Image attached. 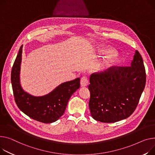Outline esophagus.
Instances as JSON below:
<instances>
[{"label": "esophagus", "mask_w": 155, "mask_h": 155, "mask_svg": "<svg viewBox=\"0 0 155 155\" xmlns=\"http://www.w3.org/2000/svg\"><path fill=\"white\" fill-rule=\"evenodd\" d=\"M88 84V79L87 76L82 77L80 80V84L81 87H86Z\"/></svg>", "instance_id": "1"}]
</instances>
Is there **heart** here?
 I'll return each mask as SVG.
<instances>
[{
    "label": "heart",
    "instance_id": "b5f03b06",
    "mask_svg": "<svg viewBox=\"0 0 155 155\" xmlns=\"http://www.w3.org/2000/svg\"><path fill=\"white\" fill-rule=\"evenodd\" d=\"M110 52L112 54H115V51H114V50H110Z\"/></svg>",
    "mask_w": 155,
    "mask_h": 155
}]
</instances>
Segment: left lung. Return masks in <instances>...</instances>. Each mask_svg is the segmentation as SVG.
Here are the masks:
<instances>
[{
	"label": "left lung",
	"instance_id": "1",
	"mask_svg": "<svg viewBox=\"0 0 155 155\" xmlns=\"http://www.w3.org/2000/svg\"><path fill=\"white\" fill-rule=\"evenodd\" d=\"M129 67H113L90 78L91 117L104 123L129 117L135 110L146 84V71L138 50Z\"/></svg>",
	"mask_w": 155,
	"mask_h": 155
}]
</instances>
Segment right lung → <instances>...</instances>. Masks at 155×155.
<instances>
[{
    "instance_id": "add662e5",
    "label": "right lung",
    "mask_w": 155,
    "mask_h": 155,
    "mask_svg": "<svg viewBox=\"0 0 155 155\" xmlns=\"http://www.w3.org/2000/svg\"><path fill=\"white\" fill-rule=\"evenodd\" d=\"M22 53V45L19 49L11 71V83L16 104L25 115L36 121L45 123L55 122L63 115L70 98L80 88V78L61 84L45 96L30 95L23 90L20 84Z\"/></svg>"
}]
</instances>
